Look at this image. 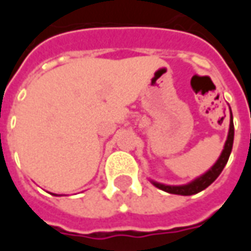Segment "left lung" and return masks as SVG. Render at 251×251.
I'll use <instances>...</instances> for the list:
<instances>
[{"instance_id":"8db88e82","label":"left lung","mask_w":251,"mask_h":251,"mask_svg":"<svg viewBox=\"0 0 251 251\" xmlns=\"http://www.w3.org/2000/svg\"><path fill=\"white\" fill-rule=\"evenodd\" d=\"M231 113V110H230ZM232 142H234V124H232V114L230 115V129H228V134H227L226 144H225V148L222 151L221 156L216 160V163L211 167L204 175L199 176L198 179L192 180L191 183L184 185H165L161 184V183H156V181H152L154 187L163 189L168 194H175V195H183V196H189V195H195L205 189L208 185H211L216 180V177L221 175V172L225 168V165L228 161V157H230V153H231L232 149Z\"/></svg>"}]
</instances>
